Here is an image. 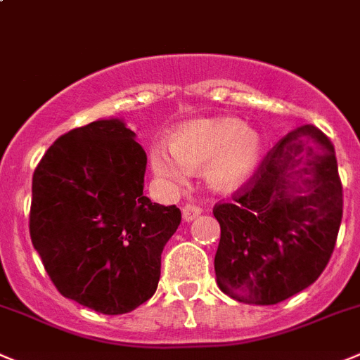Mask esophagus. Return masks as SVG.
I'll use <instances>...</instances> for the list:
<instances>
[{"label":"esophagus","mask_w":360,"mask_h":360,"mask_svg":"<svg viewBox=\"0 0 360 360\" xmlns=\"http://www.w3.org/2000/svg\"><path fill=\"white\" fill-rule=\"evenodd\" d=\"M181 213H183L184 221H191L195 220V218L202 213V210H200L199 206H195V204H184V206L181 207Z\"/></svg>","instance_id":"esophagus-1"}]
</instances>
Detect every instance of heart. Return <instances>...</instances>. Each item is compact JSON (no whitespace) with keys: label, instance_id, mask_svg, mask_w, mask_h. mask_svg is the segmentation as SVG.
<instances>
[{"label":"heart","instance_id":"b5f03b06","mask_svg":"<svg viewBox=\"0 0 360 360\" xmlns=\"http://www.w3.org/2000/svg\"><path fill=\"white\" fill-rule=\"evenodd\" d=\"M169 150L172 157L163 149L153 150L150 161L158 176L179 181L184 172L204 169V177L213 190L231 191L256 169L261 139L238 119H200L174 131Z\"/></svg>","mask_w":360,"mask_h":360}]
</instances>
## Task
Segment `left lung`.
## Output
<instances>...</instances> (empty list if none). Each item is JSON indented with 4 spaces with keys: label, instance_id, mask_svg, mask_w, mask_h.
Masks as SVG:
<instances>
[{
    "label": "left lung",
    "instance_id": "obj_1",
    "mask_svg": "<svg viewBox=\"0 0 360 360\" xmlns=\"http://www.w3.org/2000/svg\"><path fill=\"white\" fill-rule=\"evenodd\" d=\"M213 214L220 224L214 274L224 293L274 305L311 286L330 259L342 218L327 134L312 124L290 131Z\"/></svg>",
    "mask_w": 360,
    "mask_h": 360
}]
</instances>
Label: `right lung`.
<instances>
[{"instance_id": "obj_1", "label": "right lung", "mask_w": 360, "mask_h": 360, "mask_svg": "<svg viewBox=\"0 0 360 360\" xmlns=\"http://www.w3.org/2000/svg\"><path fill=\"white\" fill-rule=\"evenodd\" d=\"M147 154L119 119L62 134L33 172L30 236L65 298L103 314L149 300L176 206L143 195Z\"/></svg>"}]
</instances>
